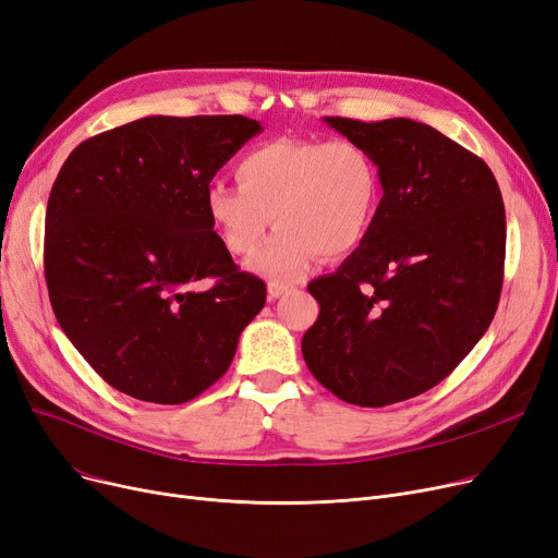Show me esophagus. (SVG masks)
Wrapping results in <instances>:
<instances>
[{"label":"esophagus","mask_w":558,"mask_h":558,"mask_svg":"<svg viewBox=\"0 0 558 558\" xmlns=\"http://www.w3.org/2000/svg\"><path fill=\"white\" fill-rule=\"evenodd\" d=\"M288 291H293V286L279 283V281H270V283H267V298H270V300H277V298H281L283 293H288Z\"/></svg>","instance_id":"34e87169"}]
</instances>
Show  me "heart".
<instances>
[{"label":"heart","instance_id":"heart-1","mask_svg":"<svg viewBox=\"0 0 558 558\" xmlns=\"http://www.w3.org/2000/svg\"><path fill=\"white\" fill-rule=\"evenodd\" d=\"M240 186L215 180L205 213L228 254L256 252L270 221L275 235L248 270L279 283L298 281L320 254L337 260L369 235L380 203L378 163L349 138H275L235 166Z\"/></svg>","mask_w":558,"mask_h":558}]
</instances>
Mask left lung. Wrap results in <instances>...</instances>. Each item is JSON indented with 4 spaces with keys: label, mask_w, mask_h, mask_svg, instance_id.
I'll use <instances>...</instances> for the list:
<instances>
[{
    "label": "left lung",
    "mask_w": 558,
    "mask_h": 558,
    "mask_svg": "<svg viewBox=\"0 0 558 558\" xmlns=\"http://www.w3.org/2000/svg\"><path fill=\"white\" fill-rule=\"evenodd\" d=\"M369 149L383 198L369 235L310 293L306 367L355 407L438 386L489 328L504 286L506 207L489 166L407 118H325Z\"/></svg>",
    "instance_id": "1"
}]
</instances>
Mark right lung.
Masks as SVG:
<instances>
[{
  "mask_svg": "<svg viewBox=\"0 0 558 558\" xmlns=\"http://www.w3.org/2000/svg\"><path fill=\"white\" fill-rule=\"evenodd\" d=\"M260 131L242 114H151L87 138L64 161L46 209L48 295L114 390L184 403L228 372L267 288L223 248L205 189Z\"/></svg>",
  "mask_w": 558,
  "mask_h": 558,
  "instance_id": "add662e5",
  "label": "right lung"
}]
</instances>
